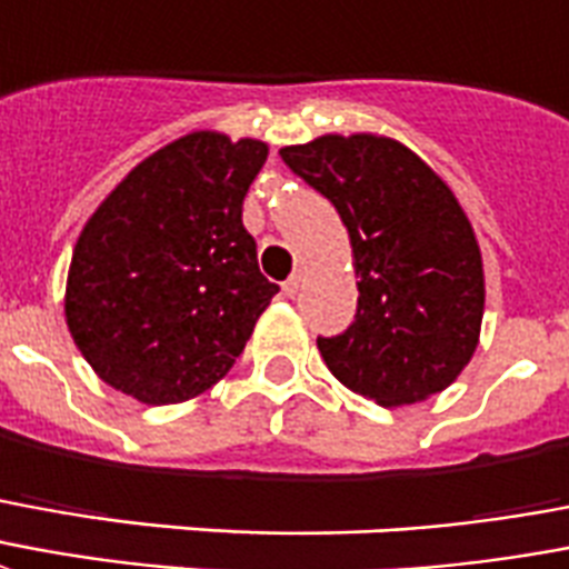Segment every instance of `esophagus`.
I'll use <instances>...</instances> for the list:
<instances>
[{
	"label": "esophagus",
	"instance_id": "obj_1",
	"mask_svg": "<svg viewBox=\"0 0 569 569\" xmlns=\"http://www.w3.org/2000/svg\"><path fill=\"white\" fill-rule=\"evenodd\" d=\"M298 289H301V273H292V277H289V280H286V283H283V292L289 298H292L298 292Z\"/></svg>",
	"mask_w": 569,
	"mask_h": 569
}]
</instances>
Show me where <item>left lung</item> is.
Segmentation results:
<instances>
[{
  "mask_svg": "<svg viewBox=\"0 0 569 569\" xmlns=\"http://www.w3.org/2000/svg\"><path fill=\"white\" fill-rule=\"evenodd\" d=\"M292 174L326 196L349 231L359 307L317 338L328 370L382 407L443 391L482 326V256L452 189L391 138L322 134L283 147Z\"/></svg>",
  "mask_w": 569,
  "mask_h": 569,
  "instance_id": "8db88e82",
  "label": "left lung"
}]
</instances>
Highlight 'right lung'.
Wrapping results in <instances>:
<instances>
[{"instance_id":"right-lung-1","label":"right lung","mask_w":569,"mask_h":569,"mask_svg":"<svg viewBox=\"0 0 569 569\" xmlns=\"http://www.w3.org/2000/svg\"><path fill=\"white\" fill-rule=\"evenodd\" d=\"M264 159L262 141L192 132L134 166L83 226L66 322L108 386L162 407L229 373L280 292L241 220Z\"/></svg>"}]
</instances>
